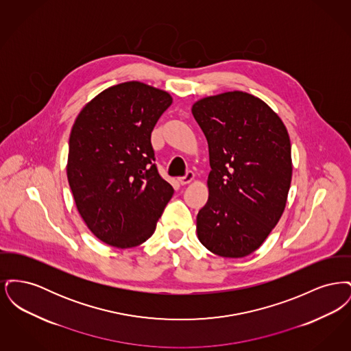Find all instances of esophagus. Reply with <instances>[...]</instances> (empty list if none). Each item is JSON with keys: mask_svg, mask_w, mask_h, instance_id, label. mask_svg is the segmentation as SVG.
<instances>
[{"mask_svg": "<svg viewBox=\"0 0 351 351\" xmlns=\"http://www.w3.org/2000/svg\"><path fill=\"white\" fill-rule=\"evenodd\" d=\"M193 179H195V173H193L192 171H188V172L185 173V176H182V178L178 179V182L182 184V185H185V184L191 183Z\"/></svg>", "mask_w": 351, "mask_h": 351, "instance_id": "obj_1", "label": "esophagus"}]
</instances>
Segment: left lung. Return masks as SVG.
<instances>
[{
	"instance_id": "1",
	"label": "left lung",
	"mask_w": 351,
	"mask_h": 351,
	"mask_svg": "<svg viewBox=\"0 0 351 351\" xmlns=\"http://www.w3.org/2000/svg\"><path fill=\"white\" fill-rule=\"evenodd\" d=\"M192 114L206 136L212 168L197 238L216 255L243 258L263 245L285 209L289 135L265 101L242 90L202 97Z\"/></svg>"
}]
</instances>
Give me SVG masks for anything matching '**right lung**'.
<instances>
[{"label": "right lung", "mask_w": 351, "mask_h": 351, "mask_svg": "<svg viewBox=\"0 0 351 351\" xmlns=\"http://www.w3.org/2000/svg\"><path fill=\"white\" fill-rule=\"evenodd\" d=\"M171 104L163 89L126 82L86 102L73 122L68 183L86 228L106 245L146 242L173 195L151 146V132Z\"/></svg>", "instance_id": "obj_1"}]
</instances>
